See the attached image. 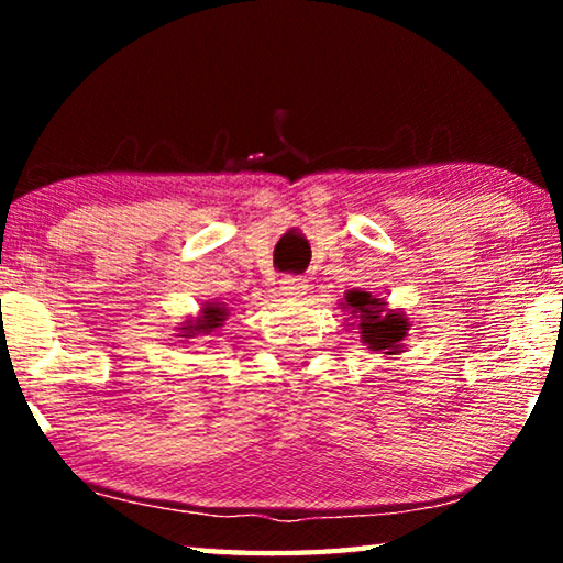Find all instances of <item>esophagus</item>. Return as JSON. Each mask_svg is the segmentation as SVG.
<instances>
[{"mask_svg":"<svg viewBox=\"0 0 563 563\" xmlns=\"http://www.w3.org/2000/svg\"><path fill=\"white\" fill-rule=\"evenodd\" d=\"M280 290L285 298L298 300L305 292H308V283H305V278H298V275H285V278L280 280Z\"/></svg>","mask_w":563,"mask_h":563,"instance_id":"34e87169","label":"esophagus"}]
</instances>
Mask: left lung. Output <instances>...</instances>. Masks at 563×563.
I'll return each instance as SVG.
<instances>
[{
    "label": "left lung",
    "mask_w": 563,
    "mask_h": 563,
    "mask_svg": "<svg viewBox=\"0 0 563 563\" xmlns=\"http://www.w3.org/2000/svg\"><path fill=\"white\" fill-rule=\"evenodd\" d=\"M342 308L350 312V318L357 320L360 340L369 350L383 352V355L402 352V340L409 330L405 312L389 310L383 298L365 290H350Z\"/></svg>",
    "instance_id": "left-lung-1"
}]
</instances>
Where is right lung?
Returning <instances> with one entry per match:
<instances>
[{"label":"right lung","instance_id":"add662e5","mask_svg":"<svg viewBox=\"0 0 563 563\" xmlns=\"http://www.w3.org/2000/svg\"><path fill=\"white\" fill-rule=\"evenodd\" d=\"M228 316V310L223 308V302H206V308H201V316L194 320H186L180 332V338H196V335H211L218 328L223 325V320Z\"/></svg>","mask_w":563,"mask_h":563}]
</instances>
